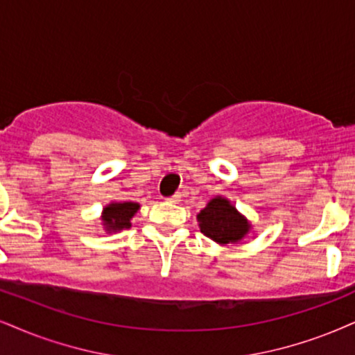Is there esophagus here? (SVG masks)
Wrapping results in <instances>:
<instances>
[{
  "label": "esophagus",
  "instance_id": "34e87169",
  "mask_svg": "<svg viewBox=\"0 0 355 355\" xmlns=\"http://www.w3.org/2000/svg\"><path fill=\"white\" fill-rule=\"evenodd\" d=\"M166 200H168V202H171V204H179V202H181V194L173 196V198H168Z\"/></svg>",
  "mask_w": 355,
  "mask_h": 355
}]
</instances>
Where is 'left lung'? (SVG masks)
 <instances>
[{
  "label": "left lung",
  "instance_id": "left-lung-1",
  "mask_svg": "<svg viewBox=\"0 0 355 355\" xmlns=\"http://www.w3.org/2000/svg\"><path fill=\"white\" fill-rule=\"evenodd\" d=\"M200 232L218 245L239 243L252 232V224L224 196H216L198 214Z\"/></svg>",
  "mask_w": 355,
  "mask_h": 355
}]
</instances>
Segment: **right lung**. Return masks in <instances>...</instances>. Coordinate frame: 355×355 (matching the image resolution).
<instances>
[{"label":"right lung","instance_id":"1","mask_svg":"<svg viewBox=\"0 0 355 355\" xmlns=\"http://www.w3.org/2000/svg\"><path fill=\"white\" fill-rule=\"evenodd\" d=\"M139 211L138 202H131V200H120V202L107 204L103 207L102 216V225L107 234H115V232L130 229L131 227V218L135 217V214Z\"/></svg>","mask_w":355,"mask_h":355}]
</instances>
